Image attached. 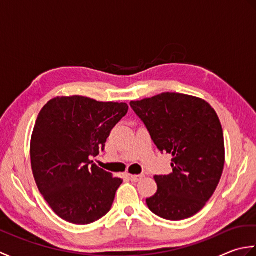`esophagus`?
Here are the masks:
<instances>
[{
    "label": "esophagus",
    "mask_w": 256,
    "mask_h": 256,
    "mask_svg": "<svg viewBox=\"0 0 256 256\" xmlns=\"http://www.w3.org/2000/svg\"><path fill=\"white\" fill-rule=\"evenodd\" d=\"M143 177H144V175H130V179H131V180L134 182L142 180Z\"/></svg>",
    "instance_id": "esophagus-1"
}]
</instances>
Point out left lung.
<instances>
[{
  "label": "left lung",
  "instance_id": "1",
  "mask_svg": "<svg viewBox=\"0 0 256 256\" xmlns=\"http://www.w3.org/2000/svg\"><path fill=\"white\" fill-rule=\"evenodd\" d=\"M130 106L157 148L172 156V172L154 177L157 192L146 199L150 210L172 221L198 214L216 192L224 167V131L214 108L200 98L175 92Z\"/></svg>",
  "mask_w": 256,
  "mask_h": 256
}]
</instances>
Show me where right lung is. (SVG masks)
<instances>
[{
  "instance_id": "right-lung-1",
  "label": "right lung",
  "mask_w": 256,
  "mask_h": 256,
  "mask_svg": "<svg viewBox=\"0 0 256 256\" xmlns=\"http://www.w3.org/2000/svg\"><path fill=\"white\" fill-rule=\"evenodd\" d=\"M126 103L54 98L38 114L30 140L32 175L57 216L89 224L110 211L123 180L92 164L125 114Z\"/></svg>"
}]
</instances>
